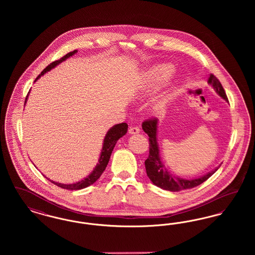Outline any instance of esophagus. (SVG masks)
Returning <instances> with one entry per match:
<instances>
[{"label":"esophagus","mask_w":255,"mask_h":255,"mask_svg":"<svg viewBox=\"0 0 255 255\" xmlns=\"http://www.w3.org/2000/svg\"><path fill=\"white\" fill-rule=\"evenodd\" d=\"M139 133V128L138 127H130L129 129V133L131 134H136V133Z\"/></svg>","instance_id":"34e87169"}]
</instances>
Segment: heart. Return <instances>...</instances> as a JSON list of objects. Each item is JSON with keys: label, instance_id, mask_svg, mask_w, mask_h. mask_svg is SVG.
Returning <instances> with one entry per match:
<instances>
[{"label": "heart", "instance_id": "obj_1", "mask_svg": "<svg viewBox=\"0 0 255 255\" xmlns=\"http://www.w3.org/2000/svg\"><path fill=\"white\" fill-rule=\"evenodd\" d=\"M172 68L169 66H161L158 67L157 70L153 71L152 73H149L148 76L146 77L145 88L150 90V89H155L158 86L163 84L168 78L170 75L172 74ZM167 99L165 97H161L158 99L155 103V107L157 109H162L166 106L167 104Z\"/></svg>", "mask_w": 255, "mask_h": 255}]
</instances>
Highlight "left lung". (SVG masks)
<instances>
[{
	"instance_id": "obj_1",
	"label": "left lung",
	"mask_w": 255,
	"mask_h": 255,
	"mask_svg": "<svg viewBox=\"0 0 255 255\" xmlns=\"http://www.w3.org/2000/svg\"><path fill=\"white\" fill-rule=\"evenodd\" d=\"M209 85L211 86L219 97L225 99L229 102V99L225 93V90L222 84L220 83L217 77L213 74H210L208 78ZM158 119H153L145 121L142 123V129L149 136V156L145 160L146 173L150 181L159 188L168 190L172 192H178L184 189L193 188L201 183L206 182L208 178H210L217 170L215 169L206 173L205 175L195 178V179H184L179 176H175L171 174L168 170L165 168L164 164L161 161L159 156V148L158 143Z\"/></svg>"
}]
</instances>
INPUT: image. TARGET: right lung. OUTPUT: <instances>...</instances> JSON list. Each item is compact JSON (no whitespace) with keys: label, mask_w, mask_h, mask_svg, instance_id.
Segmentation results:
<instances>
[{"label":"right lung","mask_w":255,"mask_h":255,"mask_svg":"<svg viewBox=\"0 0 255 255\" xmlns=\"http://www.w3.org/2000/svg\"><path fill=\"white\" fill-rule=\"evenodd\" d=\"M76 52H77V50L71 51L68 54H66L65 56H63L59 60L54 61L51 64H49V66L41 73V74H39V76L35 79V81H37L45 73H47L50 70L54 69L60 63L67 60L68 58H70L71 56L74 55ZM27 97H28V95L26 96V98H25L24 105L26 103ZM127 131H128V125L126 123L116 124L112 128H110L107 133L105 134L104 139H103V144H102V149H101V152H100V156H99V158H98V163L96 165V167L94 168V170L86 178H84L83 180H81L79 182H73V183H69V184L68 183L66 184V183L54 182V181H51L49 179H48V180H49L52 183L56 184L57 186H59L61 188L69 189V190H79V189H83V188H86V187L92 185L93 183L97 182V180L100 178V176L102 175V173L104 172V170H105L108 162H109L111 154H112V152H113V150L115 148V145L117 144V141L121 137H122L125 133H127Z\"/></svg>","instance_id":"right-lung-1"}]
</instances>
